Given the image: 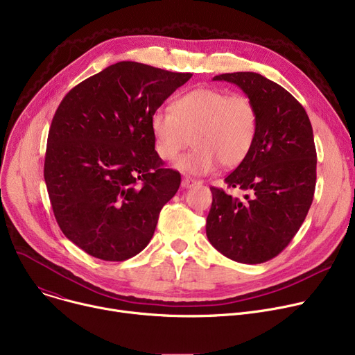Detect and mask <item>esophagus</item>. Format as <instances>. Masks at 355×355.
I'll return each mask as SVG.
<instances>
[{"mask_svg":"<svg viewBox=\"0 0 355 355\" xmlns=\"http://www.w3.org/2000/svg\"><path fill=\"white\" fill-rule=\"evenodd\" d=\"M196 184H198V181H196L194 178H190V177H185V178H182V181H181V185H182L184 188H191V187H194Z\"/></svg>","mask_w":355,"mask_h":355,"instance_id":"34e87169","label":"esophagus"}]
</instances>
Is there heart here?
<instances>
[{
	"label": "heart",
	"instance_id": "1",
	"mask_svg": "<svg viewBox=\"0 0 355 355\" xmlns=\"http://www.w3.org/2000/svg\"><path fill=\"white\" fill-rule=\"evenodd\" d=\"M255 103L244 94L201 87L173 101L171 111L158 108L150 118L157 154L175 159L188 146L196 148L178 159L177 168L190 174H208L217 168H235L250 155L258 132Z\"/></svg>",
	"mask_w": 355,
	"mask_h": 355
}]
</instances>
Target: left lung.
I'll use <instances>...</instances> for the list:
<instances>
[{"label": "left lung", "mask_w": 355, "mask_h": 355, "mask_svg": "<svg viewBox=\"0 0 355 355\" xmlns=\"http://www.w3.org/2000/svg\"><path fill=\"white\" fill-rule=\"evenodd\" d=\"M212 80L239 85L255 103L259 123L250 155L224 180L244 198L209 187L207 237L232 261L261 264L290 244L309 214L317 180L313 127L291 94L263 76L231 73Z\"/></svg>", "instance_id": "1"}]
</instances>
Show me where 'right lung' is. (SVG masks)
<instances>
[{
	"label": "right lung",
	"mask_w": 355,
	"mask_h": 355,
	"mask_svg": "<svg viewBox=\"0 0 355 355\" xmlns=\"http://www.w3.org/2000/svg\"><path fill=\"white\" fill-rule=\"evenodd\" d=\"M191 73L134 61L103 69L60 103L44 178L65 237L104 261H125L153 239L181 175L155 151L150 118Z\"/></svg>",
	"instance_id": "right-lung-1"
}]
</instances>
